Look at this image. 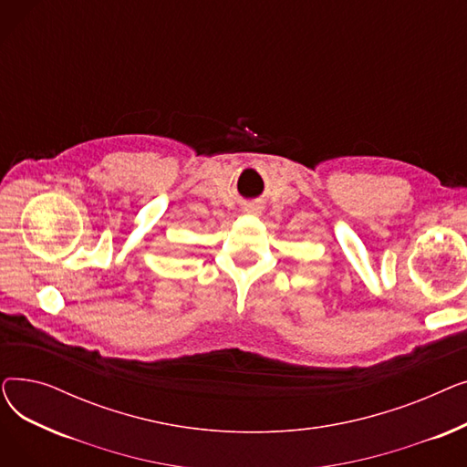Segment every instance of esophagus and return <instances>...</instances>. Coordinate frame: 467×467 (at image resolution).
<instances>
[{"label":"esophagus","mask_w":467,"mask_h":467,"mask_svg":"<svg viewBox=\"0 0 467 467\" xmlns=\"http://www.w3.org/2000/svg\"><path fill=\"white\" fill-rule=\"evenodd\" d=\"M246 212H254V210H252V208H250V210H246Z\"/></svg>","instance_id":"obj_1"}]
</instances>
